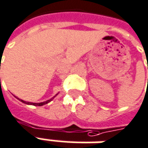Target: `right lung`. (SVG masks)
Returning <instances> with one entry per match:
<instances>
[{"mask_svg": "<svg viewBox=\"0 0 148 148\" xmlns=\"http://www.w3.org/2000/svg\"><path fill=\"white\" fill-rule=\"evenodd\" d=\"M55 97V96H54ZM54 97H53L52 99H49V100H47V101H45V102H42V103H29V102H26V101H24L22 99H19L21 102H22L23 103H25V104H28V105H34V106H43V105H45V104H47L49 102H51L53 100V99L54 98Z\"/></svg>", "mask_w": 148, "mask_h": 148, "instance_id": "obj_1", "label": "right lung"}]
</instances>
